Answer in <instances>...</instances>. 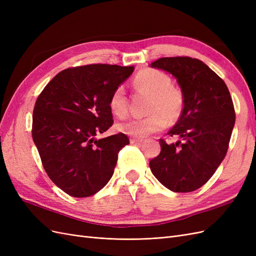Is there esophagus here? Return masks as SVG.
Wrapping results in <instances>:
<instances>
[{"mask_svg": "<svg viewBox=\"0 0 256 256\" xmlns=\"http://www.w3.org/2000/svg\"><path fill=\"white\" fill-rule=\"evenodd\" d=\"M143 140L140 138H130V143L131 144H136V143H141Z\"/></svg>", "mask_w": 256, "mask_h": 256, "instance_id": "obj_1", "label": "esophagus"}]
</instances>
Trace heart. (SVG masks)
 <instances>
[{
	"instance_id": "obj_1",
	"label": "heart",
	"mask_w": 256,
	"mask_h": 256,
	"mask_svg": "<svg viewBox=\"0 0 256 256\" xmlns=\"http://www.w3.org/2000/svg\"><path fill=\"white\" fill-rule=\"evenodd\" d=\"M134 85L136 90L150 95L147 106V113L150 114L142 118H130L120 122L118 129L122 132L143 138L166 128L168 122L173 124L180 118L184 108V95L180 88L172 84L168 74L158 69L145 68L136 74ZM109 106L118 118H125L128 114V98L122 85L112 92Z\"/></svg>"
}]
</instances>
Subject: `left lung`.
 <instances>
[{
  "instance_id": "8db88e82",
  "label": "left lung",
  "mask_w": 256,
  "mask_h": 256,
  "mask_svg": "<svg viewBox=\"0 0 256 256\" xmlns=\"http://www.w3.org/2000/svg\"><path fill=\"white\" fill-rule=\"evenodd\" d=\"M172 74L184 95V112L161 152L150 162L157 180L174 192H191L205 184L226 157L235 125V109L226 84L202 60L161 58L150 65Z\"/></svg>"
}]
</instances>
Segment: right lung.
Wrapping results in <instances>:
<instances>
[{
    "label": "right lung",
    "instance_id": "add662e5",
    "mask_svg": "<svg viewBox=\"0 0 256 256\" xmlns=\"http://www.w3.org/2000/svg\"><path fill=\"white\" fill-rule=\"evenodd\" d=\"M134 66L92 64L67 68L46 85L34 111L32 136L44 171L60 189L86 198L111 180L126 134L96 140L113 125L112 92Z\"/></svg>",
    "mask_w": 256,
    "mask_h": 256
}]
</instances>
